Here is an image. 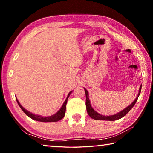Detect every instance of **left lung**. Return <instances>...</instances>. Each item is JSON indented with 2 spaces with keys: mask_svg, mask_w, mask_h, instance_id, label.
I'll return each mask as SVG.
<instances>
[{
  "mask_svg": "<svg viewBox=\"0 0 153 153\" xmlns=\"http://www.w3.org/2000/svg\"><path fill=\"white\" fill-rule=\"evenodd\" d=\"M141 88H142V85L140 86V90H139L138 97H136V99L134 100V101L132 103H131V104L129 105V107L126 108L125 109L121 111V112L118 113L117 114H115V115H110V116L102 115H100V114L98 113L97 112H96V111L94 109H93L92 107H91V105H90V100H89V98H88V92L87 90L84 88V90H85V93H86V110H87L88 114L90 117L94 119V120H96L115 121V120H120V119L124 117V116H125L126 114L128 113L129 111L131 109V108H132V107H134V105L136 104L137 100H138V98L139 97V95H140V94Z\"/></svg>",
  "mask_w": 153,
  "mask_h": 153,
  "instance_id": "8db88e82",
  "label": "left lung"
}]
</instances>
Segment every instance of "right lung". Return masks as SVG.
I'll return each instance as SVG.
<instances>
[{
    "instance_id": "right-lung-1",
    "label": "right lung",
    "mask_w": 153,
    "mask_h": 153,
    "mask_svg": "<svg viewBox=\"0 0 153 153\" xmlns=\"http://www.w3.org/2000/svg\"><path fill=\"white\" fill-rule=\"evenodd\" d=\"M71 92L72 91H71L68 94V96H67L65 101L64 102L63 106H62V107L60 108V110H59L57 113H55V115L50 116V117H42V116L36 115H34V114H32V113H30V112H29V111H27V110H25V108L20 105V103L19 102V101H18L17 98H16V100H17L18 105H19L20 108L22 109V111L25 113V115H27L28 117H30L31 119H32V120H36V121H42V122H56V121H58L59 120H62V119H63L65 116V110H66V105H67V98H69V95H70Z\"/></svg>"
}]
</instances>
